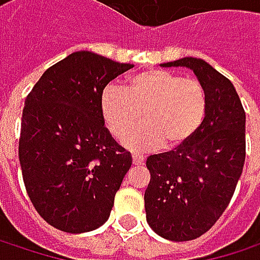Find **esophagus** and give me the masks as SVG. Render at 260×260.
<instances>
[{"label":"esophagus","instance_id":"34e87169","mask_svg":"<svg viewBox=\"0 0 260 260\" xmlns=\"http://www.w3.org/2000/svg\"><path fill=\"white\" fill-rule=\"evenodd\" d=\"M143 161H144V156H143V155H138V153L132 155V162H134L135 166H140V164H143Z\"/></svg>","mask_w":260,"mask_h":260}]
</instances>
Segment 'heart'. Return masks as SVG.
I'll list each match as a JSON object with an SVG mask.
<instances>
[{
    "label": "heart",
    "instance_id": "b5f03b06",
    "mask_svg": "<svg viewBox=\"0 0 260 260\" xmlns=\"http://www.w3.org/2000/svg\"><path fill=\"white\" fill-rule=\"evenodd\" d=\"M101 114L114 138H122L141 120L123 143L132 150H167L186 144L202 128L208 113V93L200 81L164 69L131 75L125 87L108 85L99 99Z\"/></svg>",
    "mask_w": 260,
    "mask_h": 260
}]
</instances>
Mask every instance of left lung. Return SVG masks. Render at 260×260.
Masks as SVG:
<instances>
[{
    "label": "left lung",
    "instance_id": "1",
    "mask_svg": "<svg viewBox=\"0 0 260 260\" xmlns=\"http://www.w3.org/2000/svg\"><path fill=\"white\" fill-rule=\"evenodd\" d=\"M162 66L189 68L208 93V113L199 132L181 147L150 155L144 192L147 223L170 241L206 234L226 211L245 161V111L234 84L200 58Z\"/></svg>",
    "mask_w": 260,
    "mask_h": 260
}]
</instances>
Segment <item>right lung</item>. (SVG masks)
I'll list each match as a JSON object with an SVG mask.
<instances>
[{"label": "right lung", "mask_w": 260, "mask_h": 260, "mask_svg": "<svg viewBox=\"0 0 260 260\" xmlns=\"http://www.w3.org/2000/svg\"><path fill=\"white\" fill-rule=\"evenodd\" d=\"M131 68L78 51L46 69L26 96L22 178L39 215L58 231L90 232L110 217L132 158L105 128L99 99Z\"/></svg>", "instance_id": "right-lung-1"}]
</instances>
